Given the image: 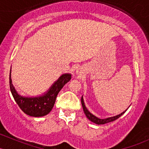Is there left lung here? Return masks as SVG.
Wrapping results in <instances>:
<instances>
[{
	"label": "left lung",
	"mask_w": 149,
	"mask_h": 149,
	"mask_svg": "<svg viewBox=\"0 0 149 149\" xmlns=\"http://www.w3.org/2000/svg\"><path fill=\"white\" fill-rule=\"evenodd\" d=\"M81 104H82V106H83V111H84L85 116H86V117L88 118L91 121V122L94 123H95V124H97V125H104V124L108 123H110V122H112V121L116 120V119H118V118L120 117V116H122L123 114H124V113L126 111V110H127V109H126V110L125 111H123V113H121L119 114V115L113 116V117L101 119V118H99L96 117V116H94L93 114H92L91 113H90L88 110V109H87L86 107H85V105L84 100H83V96H82V97H81Z\"/></svg>",
	"instance_id": "1"
}]
</instances>
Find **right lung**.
Masks as SVG:
<instances>
[{
  "instance_id": "obj_1",
  "label": "right lung",
  "mask_w": 149,
  "mask_h": 149,
  "mask_svg": "<svg viewBox=\"0 0 149 149\" xmlns=\"http://www.w3.org/2000/svg\"><path fill=\"white\" fill-rule=\"evenodd\" d=\"M71 78V73H64L42 95L36 97H25L20 95L15 90L12 83L10 69V91L16 103L24 113L33 117H42L47 115L52 111L58 93Z\"/></svg>"
}]
</instances>
